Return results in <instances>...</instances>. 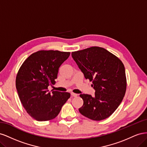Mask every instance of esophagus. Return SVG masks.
Instances as JSON below:
<instances>
[{
  "label": "esophagus",
  "mask_w": 147,
  "mask_h": 147,
  "mask_svg": "<svg viewBox=\"0 0 147 147\" xmlns=\"http://www.w3.org/2000/svg\"><path fill=\"white\" fill-rule=\"evenodd\" d=\"M71 96L73 97H77V94H75V93H74V92H71Z\"/></svg>",
  "instance_id": "obj_1"
}]
</instances>
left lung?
<instances>
[{
	"label": "left lung",
	"mask_w": 147,
	"mask_h": 147,
	"mask_svg": "<svg viewBox=\"0 0 147 147\" xmlns=\"http://www.w3.org/2000/svg\"><path fill=\"white\" fill-rule=\"evenodd\" d=\"M72 57L84 78L92 82L94 96L80 95L83 105L79 112L95 121L107 118L118 107L126 90L124 66L105 49L92 47L72 53Z\"/></svg>",
	"instance_id": "1"
}]
</instances>
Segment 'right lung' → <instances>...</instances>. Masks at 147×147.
I'll use <instances>...</instances> for the list:
<instances>
[{
  "mask_svg": "<svg viewBox=\"0 0 147 147\" xmlns=\"http://www.w3.org/2000/svg\"><path fill=\"white\" fill-rule=\"evenodd\" d=\"M70 52L38 51L30 55L21 66L16 88L26 112L35 119L45 121L56 118L70 96L69 92L49 91L55 84L61 65Z\"/></svg>",
  "mask_w": 147,
  "mask_h": 147,
  "instance_id": "add662e5",
  "label": "right lung"
}]
</instances>
